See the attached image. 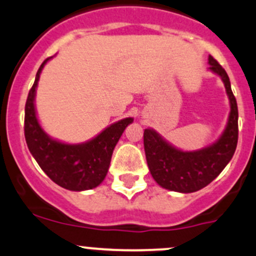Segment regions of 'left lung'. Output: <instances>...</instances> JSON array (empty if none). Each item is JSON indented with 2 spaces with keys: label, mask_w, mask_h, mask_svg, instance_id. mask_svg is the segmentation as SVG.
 <instances>
[{
  "label": "left lung",
  "mask_w": 256,
  "mask_h": 256,
  "mask_svg": "<svg viewBox=\"0 0 256 256\" xmlns=\"http://www.w3.org/2000/svg\"><path fill=\"white\" fill-rule=\"evenodd\" d=\"M210 70L224 80L230 102L227 127L215 144L198 151H180L152 129L144 130V149L151 176L162 188L180 193H193L204 188L222 172L233 158L238 142V106L226 70L208 57Z\"/></svg>",
  "instance_id": "left-lung-1"
}]
</instances>
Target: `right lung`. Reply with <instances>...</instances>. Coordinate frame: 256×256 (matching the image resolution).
Returning a JSON list of instances; mask_svg holds the SVG:
<instances>
[{
  "label": "right lung",
  "instance_id": "1",
  "mask_svg": "<svg viewBox=\"0 0 256 256\" xmlns=\"http://www.w3.org/2000/svg\"><path fill=\"white\" fill-rule=\"evenodd\" d=\"M48 60L50 57L40 66L26 98L24 117L26 145L41 170L60 186L76 192L92 189L105 180L114 146L133 118L118 120L84 144L70 145L51 139L40 127L34 106L35 89Z\"/></svg>",
  "mask_w": 256,
  "mask_h": 256
}]
</instances>
